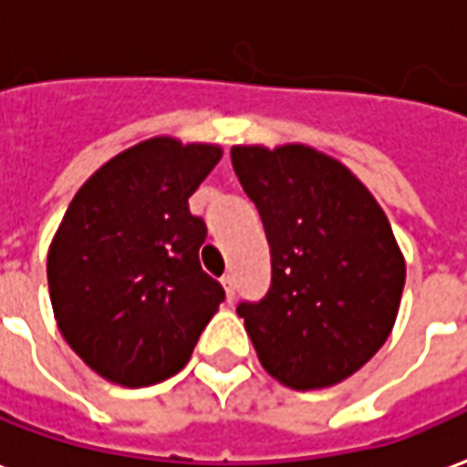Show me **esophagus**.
<instances>
[{"mask_svg": "<svg viewBox=\"0 0 467 467\" xmlns=\"http://www.w3.org/2000/svg\"><path fill=\"white\" fill-rule=\"evenodd\" d=\"M223 288H224V296H227V301H233L234 298V278L233 275H224Z\"/></svg>", "mask_w": 467, "mask_h": 467, "instance_id": "esophagus-1", "label": "esophagus"}]
</instances>
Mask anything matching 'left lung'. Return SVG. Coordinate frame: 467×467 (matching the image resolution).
Here are the masks:
<instances>
[{"mask_svg": "<svg viewBox=\"0 0 467 467\" xmlns=\"http://www.w3.org/2000/svg\"><path fill=\"white\" fill-rule=\"evenodd\" d=\"M234 174L265 224L273 285L240 303L263 369L308 392L348 379L389 338L404 255L361 179L306 143L233 146Z\"/></svg>", "mask_w": 467, "mask_h": 467, "instance_id": "1", "label": "left lung"}]
</instances>
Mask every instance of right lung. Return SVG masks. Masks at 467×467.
<instances>
[{
  "label": "right lung",
  "instance_id": "right-lung-1",
  "mask_svg": "<svg viewBox=\"0 0 467 467\" xmlns=\"http://www.w3.org/2000/svg\"><path fill=\"white\" fill-rule=\"evenodd\" d=\"M223 159L220 143L151 136L75 192L47 250L60 334L110 384L151 387L187 367L223 285L200 265L207 227L189 197Z\"/></svg>",
  "mask_w": 467,
  "mask_h": 467
}]
</instances>
